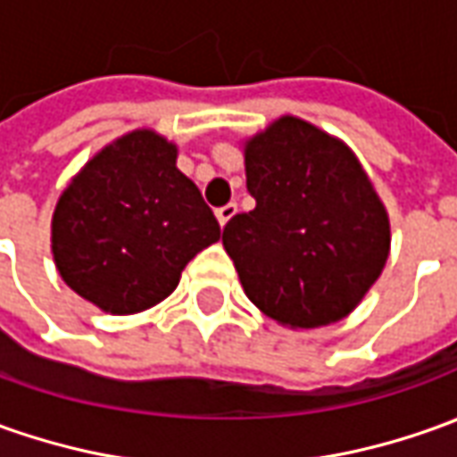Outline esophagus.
<instances>
[{
	"label": "esophagus",
	"instance_id": "obj_1",
	"mask_svg": "<svg viewBox=\"0 0 457 457\" xmlns=\"http://www.w3.org/2000/svg\"><path fill=\"white\" fill-rule=\"evenodd\" d=\"M235 212H237V204H235V203H229V204H225V207H220V210H217V220H220V225L225 228L229 220L235 217Z\"/></svg>",
	"mask_w": 457,
	"mask_h": 457
}]
</instances>
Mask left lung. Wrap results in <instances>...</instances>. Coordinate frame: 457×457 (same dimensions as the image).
I'll return each instance as SVG.
<instances>
[{
	"label": "left lung",
	"instance_id": "1",
	"mask_svg": "<svg viewBox=\"0 0 457 457\" xmlns=\"http://www.w3.org/2000/svg\"><path fill=\"white\" fill-rule=\"evenodd\" d=\"M245 170L257 204L222 232L245 295L290 328L345 318L390 250L387 212L355 154L318 127L280 117L245 145Z\"/></svg>",
	"mask_w": 457,
	"mask_h": 457
}]
</instances>
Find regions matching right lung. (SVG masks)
Returning <instances> with one entry per match:
<instances>
[{"label":"right lung","instance_id":"right-lung-1","mask_svg":"<svg viewBox=\"0 0 457 457\" xmlns=\"http://www.w3.org/2000/svg\"><path fill=\"white\" fill-rule=\"evenodd\" d=\"M175 160L172 142L137 129L92 157L59 197V275L104 312L132 315L162 303L189 260L220 240V222Z\"/></svg>","mask_w":457,"mask_h":457}]
</instances>
